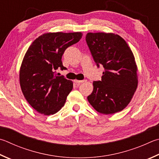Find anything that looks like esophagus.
I'll list each match as a JSON object with an SVG mask.
<instances>
[{
  "instance_id": "esophagus-1",
  "label": "esophagus",
  "mask_w": 159,
  "mask_h": 159,
  "mask_svg": "<svg viewBox=\"0 0 159 159\" xmlns=\"http://www.w3.org/2000/svg\"><path fill=\"white\" fill-rule=\"evenodd\" d=\"M85 80H74V83H77V84H80V83H83V82H85Z\"/></svg>"
}]
</instances>
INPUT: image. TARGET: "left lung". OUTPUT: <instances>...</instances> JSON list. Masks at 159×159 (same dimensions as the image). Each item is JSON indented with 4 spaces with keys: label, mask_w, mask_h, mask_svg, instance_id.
Wrapping results in <instances>:
<instances>
[{
    "label": "left lung",
    "mask_w": 159,
    "mask_h": 159,
    "mask_svg": "<svg viewBox=\"0 0 159 159\" xmlns=\"http://www.w3.org/2000/svg\"><path fill=\"white\" fill-rule=\"evenodd\" d=\"M85 40L98 67L103 65L102 80L93 82L88 97L97 112L110 115L125 108L137 89V65L127 43L118 34L88 33Z\"/></svg>",
    "instance_id": "8db88e82"
}]
</instances>
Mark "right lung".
Here are the masks:
<instances>
[{"mask_svg": "<svg viewBox=\"0 0 159 159\" xmlns=\"http://www.w3.org/2000/svg\"><path fill=\"white\" fill-rule=\"evenodd\" d=\"M82 36L80 32L43 34L25 53L20 68V85L25 99L39 113L53 115L65 105L73 82L57 76L56 70H67L62 65V55Z\"/></svg>", "mask_w": 159, "mask_h": 159, "instance_id": "add662e5", "label": "right lung"}]
</instances>
